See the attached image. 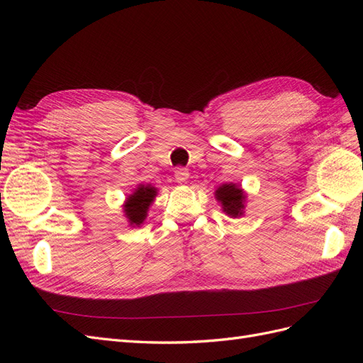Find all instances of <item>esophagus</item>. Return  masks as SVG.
Here are the masks:
<instances>
[{
  "label": "esophagus",
  "mask_w": 363,
  "mask_h": 363,
  "mask_svg": "<svg viewBox=\"0 0 363 363\" xmlns=\"http://www.w3.org/2000/svg\"><path fill=\"white\" fill-rule=\"evenodd\" d=\"M174 175H175V182L180 183V184H184L189 179V171L186 168H179L177 171H175Z\"/></svg>",
  "instance_id": "34e87169"
}]
</instances>
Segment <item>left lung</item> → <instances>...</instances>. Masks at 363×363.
Segmentation results:
<instances>
[{"label": "left lung", "mask_w": 363, "mask_h": 363, "mask_svg": "<svg viewBox=\"0 0 363 363\" xmlns=\"http://www.w3.org/2000/svg\"><path fill=\"white\" fill-rule=\"evenodd\" d=\"M215 199L221 204L223 212L230 218H240L245 213L247 194L242 186L236 183H224L218 186Z\"/></svg>", "instance_id": "1"}]
</instances>
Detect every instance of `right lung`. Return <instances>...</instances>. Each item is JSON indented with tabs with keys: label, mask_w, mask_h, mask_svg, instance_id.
<instances>
[{
	"label": "right lung",
	"mask_w": 363,
	"mask_h": 363,
	"mask_svg": "<svg viewBox=\"0 0 363 363\" xmlns=\"http://www.w3.org/2000/svg\"><path fill=\"white\" fill-rule=\"evenodd\" d=\"M156 195L157 188H155V186L138 184V188L127 196L123 207L124 215L131 227H139L140 224H144L148 215V208L155 201Z\"/></svg>",
	"instance_id": "add662e5"
}]
</instances>
